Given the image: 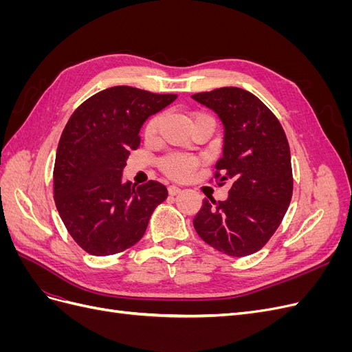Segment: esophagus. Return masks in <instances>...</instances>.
Returning <instances> with one entry per match:
<instances>
[{"mask_svg":"<svg viewBox=\"0 0 352 352\" xmlns=\"http://www.w3.org/2000/svg\"><path fill=\"white\" fill-rule=\"evenodd\" d=\"M180 190H182V189H180V188L176 186V185H170V186H168V194H170V195H177V194L180 192Z\"/></svg>","mask_w":352,"mask_h":352,"instance_id":"esophagus-1","label":"esophagus"}]
</instances>
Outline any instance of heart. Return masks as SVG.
Wrapping results in <instances>:
<instances>
[{
	"mask_svg": "<svg viewBox=\"0 0 352 352\" xmlns=\"http://www.w3.org/2000/svg\"><path fill=\"white\" fill-rule=\"evenodd\" d=\"M201 116H206V114H201ZM160 122H162V116L160 114H154L146 120L144 126L145 140H154L158 131ZM158 164H160V168H162L167 176L173 177L176 180H188L192 177L195 168L199 164V160L189 154L175 153V154H168L163 157L160 160Z\"/></svg>",
	"mask_w": 352,
	"mask_h": 352,
	"instance_id": "heart-1",
	"label": "heart"
}]
</instances>
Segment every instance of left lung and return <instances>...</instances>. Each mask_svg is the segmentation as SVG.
I'll list each match as a JSON object with an SVG mask.
<instances>
[{
    "mask_svg": "<svg viewBox=\"0 0 352 352\" xmlns=\"http://www.w3.org/2000/svg\"><path fill=\"white\" fill-rule=\"evenodd\" d=\"M192 98L225 124L223 155L212 179L219 186L230 184L226 201L204 199L194 228L223 254L251 255L269 242L291 204L294 177L285 131L267 105L245 89L226 87Z\"/></svg>",
    "mask_w": 352,
    "mask_h": 352,
    "instance_id": "obj_1",
    "label": "left lung"
}]
</instances>
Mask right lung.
<instances>
[{"label": "right lung", "mask_w": 352, "mask_h": 352, "mask_svg": "<svg viewBox=\"0 0 352 352\" xmlns=\"http://www.w3.org/2000/svg\"><path fill=\"white\" fill-rule=\"evenodd\" d=\"M177 98L132 87L92 95L73 111L54 164V201L70 236L91 255L119 254L140 241L167 188L148 180L122 182L131 151L141 144L148 117Z\"/></svg>", "instance_id": "1"}]
</instances>
